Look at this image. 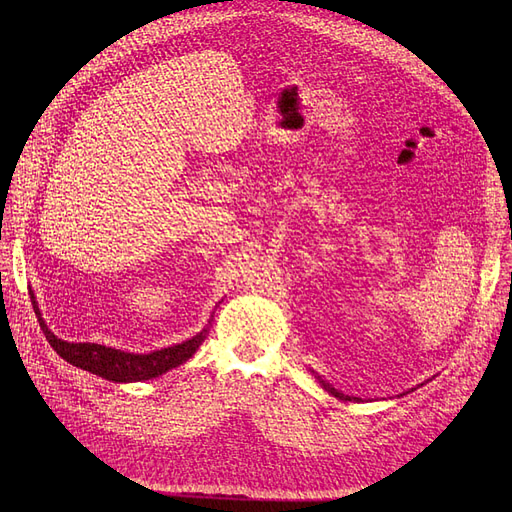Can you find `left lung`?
Returning a JSON list of instances; mask_svg holds the SVG:
<instances>
[{
  "label": "left lung",
  "mask_w": 512,
  "mask_h": 512,
  "mask_svg": "<svg viewBox=\"0 0 512 512\" xmlns=\"http://www.w3.org/2000/svg\"><path fill=\"white\" fill-rule=\"evenodd\" d=\"M313 375H315V380L321 384V388H324V390H328L332 396H336V398H340V400H361V398H357V396H348V394H342V392H338L334 386H330L324 378H321V375H317L315 371H313Z\"/></svg>",
  "instance_id": "8db88e82"
}]
</instances>
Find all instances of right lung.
Instances as JSON below:
<instances>
[{"label": "right lung", "mask_w": 512, "mask_h": 512, "mask_svg": "<svg viewBox=\"0 0 512 512\" xmlns=\"http://www.w3.org/2000/svg\"><path fill=\"white\" fill-rule=\"evenodd\" d=\"M31 299H33L35 315L39 319V326L53 351H56L70 365L85 369L89 373H95V375H99V378L116 382V384L153 380V378H159L161 373H166V371L186 363L197 353V348L207 338L209 324H211V319H209L207 326L199 334H195L193 338H188L180 344L161 348V351H151V353L139 355V353H128V351H120V348L103 346V344H95V342H68V340L58 338L47 328L45 319L41 317L33 290H31Z\"/></svg>", "instance_id": "add662e5"}]
</instances>
